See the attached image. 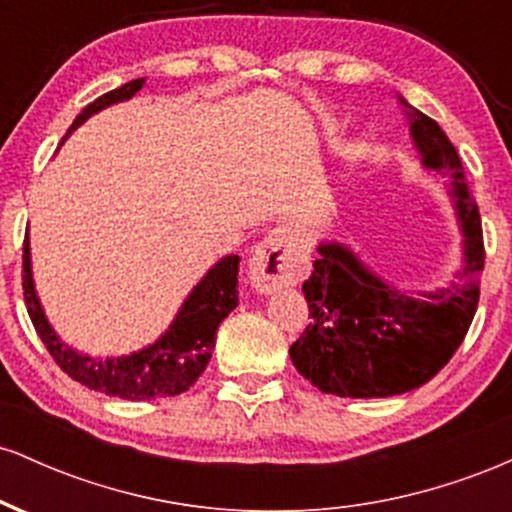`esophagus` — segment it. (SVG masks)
Returning a JSON list of instances; mask_svg holds the SVG:
<instances>
[{"mask_svg": "<svg viewBox=\"0 0 512 512\" xmlns=\"http://www.w3.org/2000/svg\"><path fill=\"white\" fill-rule=\"evenodd\" d=\"M308 250L286 228H276L250 257V281L255 291L274 293L301 284L308 274Z\"/></svg>", "mask_w": 512, "mask_h": 512, "instance_id": "obj_1", "label": "esophagus"}]
</instances>
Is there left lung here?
I'll use <instances>...</instances> for the list:
<instances>
[{"label": "left lung", "instance_id": "left-lung-1", "mask_svg": "<svg viewBox=\"0 0 512 512\" xmlns=\"http://www.w3.org/2000/svg\"><path fill=\"white\" fill-rule=\"evenodd\" d=\"M424 168L448 180L464 236V267L445 289L411 298L375 276L349 248L320 243L303 284L310 325L291 344L293 366L339 397H392L416 390L450 361L472 325L484 272L479 207L457 149L431 117L404 103Z\"/></svg>", "mask_w": 512, "mask_h": 512}]
</instances>
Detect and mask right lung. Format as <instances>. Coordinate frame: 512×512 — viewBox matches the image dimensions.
Segmentation results:
<instances>
[{"label": "right lung", "instance_id": "1", "mask_svg": "<svg viewBox=\"0 0 512 512\" xmlns=\"http://www.w3.org/2000/svg\"><path fill=\"white\" fill-rule=\"evenodd\" d=\"M144 81L146 79H134L88 103L76 115L67 137L98 110L113 103L129 101L144 86ZM238 262V255H228L216 262L185 298L166 334H161L146 349L120 358L84 356L57 337L33 286L28 233L23 240V298H26L28 315H31L35 332L43 339L45 349L55 358L57 366L76 383L86 385L88 390L103 392V395L132 399V402L175 397L190 390L199 375L204 373L211 358V349L216 344V330H219L223 317H228V313L238 305Z\"/></svg>", "mask_w": 512, "mask_h": 512}]
</instances>
